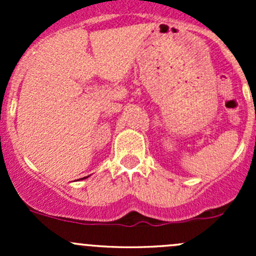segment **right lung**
Returning a JSON list of instances; mask_svg holds the SVG:
<instances>
[{"label":"right lung","instance_id":"add662e5","mask_svg":"<svg viewBox=\"0 0 256 256\" xmlns=\"http://www.w3.org/2000/svg\"><path fill=\"white\" fill-rule=\"evenodd\" d=\"M84 178H86V177H84Z\"/></svg>","mask_w":256,"mask_h":256}]
</instances>
